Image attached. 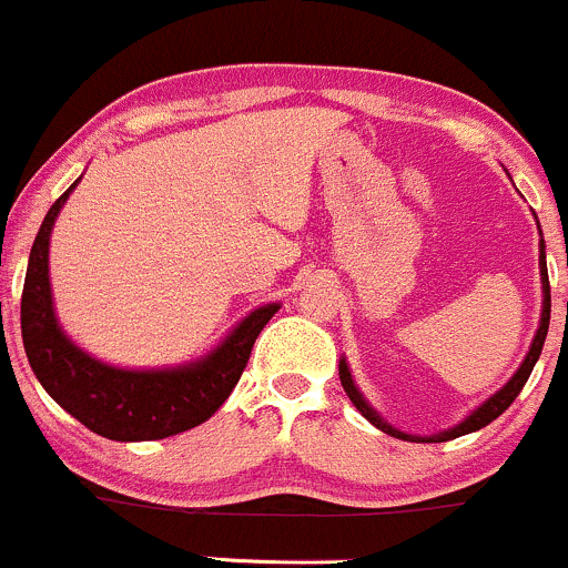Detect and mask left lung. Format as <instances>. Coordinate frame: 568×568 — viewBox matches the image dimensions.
I'll list each match as a JSON object with an SVG mask.
<instances>
[{"mask_svg":"<svg viewBox=\"0 0 568 568\" xmlns=\"http://www.w3.org/2000/svg\"><path fill=\"white\" fill-rule=\"evenodd\" d=\"M541 284H544V312H541V325H538V331H536V339H532V345H530V353H527V356H525L521 367L516 369L514 378H510L508 384H505L503 389L497 392V395L488 397V400L483 403V406L477 408V412L469 414V417L464 419L462 425H456V428L445 430V434L425 436V439H419V436L400 434V430H395V428H392V425H386L384 419H381L378 414H375L373 408H369L367 403H364V397L358 395L356 384H353L351 373H347L345 358H342V362H339V381H342V386H345V392H347V397H351V403L358 408V412L364 414V417L369 419V423L375 425V428H381V430H384V434L395 436V439H406V442H450V439H458V436H464V434H473V430L486 428L488 423H494V419H497L499 414H503L505 408H508L510 403H514L516 397H519L521 386L527 384V378H530V373H532V367H536L538 356H541L544 339H547V328H549V276H547V262H544V240H541Z\"/></svg>","mask_w":568,"mask_h":568,"instance_id":"8db88e82","label":"left lung"}]
</instances>
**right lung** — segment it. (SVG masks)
Here are the masks:
<instances>
[{
  "label": "right lung",
  "instance_id": "obj_1",
  "mask_svg": "<svg viewBox=\"0 0 568 568\" xmlns=\"http://www.w3.org/2000/svg\"><path fill=\"white\" fill-rule=\"evenodd\" d=\"M77 182L43 217L21 292V336L32 373L58 406L88 430L115 442H151L206 423L226 403L251 358L256 336L278 303L251 312L217 351L176 369H118L82 353L60 331L49 290V234Z\"/></svg>",
  "mask_w": 568,
  "mask_h": 568
}]
</instances>
